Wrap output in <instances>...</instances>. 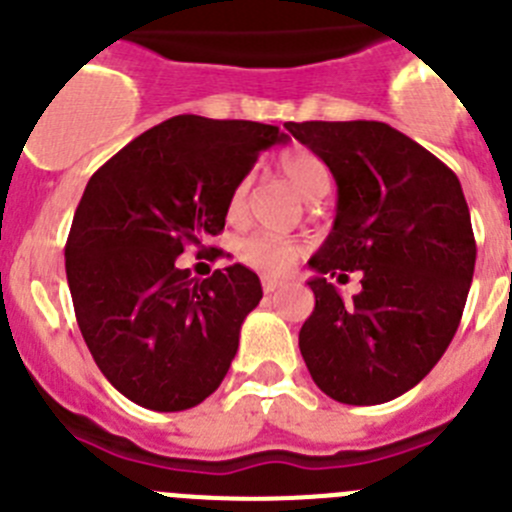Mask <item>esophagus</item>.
<instances>
[{"mask_svg":"<svg viewBox=\"0 0 512 512\" xmlns=\"http://www.w3.org/2000/svg\"><path fill=\"white\" fill-rule=\"evenodd\" d=\"M283 285H285V280H280V278H270V275H265V278H262V290H265L267 295L275 293V290H280Z\"/></svg>","mask_w":512,"mask_h":512,"instance_id":"34e87169","label":"esophagus"}]
</instances>
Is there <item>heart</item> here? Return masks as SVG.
I'll use <instances>...</instances> for the list:
<instances>
[{
  "mask_svg": "<svg viewBox=\"0 0 512 512\" xmlns=\"http://www.w3.org/2000/svg\"><path fill=\"white\" fill-rule=\"evenodd\" d=\"M278 169L305 199H318L328 191L326 164L308 148H288V151H283L278 159ZM247 194H250V179H242L232 189V197H229V217L237 219L245 212ZM300 250L303 247L293 237H275V234L265 232L250 234V237L237 242V257L245 265H250L252 270L270 272V275L290 270V265L298 260Z\"/></svg>",
  "mask_w": 512,
  "mask_h": 512,
  "instance_id": "b5f03b06",
  "label": "heart"
}]
</instances>
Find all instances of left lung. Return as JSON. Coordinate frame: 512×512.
Listing matches in <instances>:
<instances>
[{"label": "left lung", "instance_id": "obj_1", "mask_svg": "<svg viewBox=\"0 0 512 512\" xmlns=\"http://www.w3.org/2000/svg\"><path fill=\"white\" fill-rule=\"evenodd\" d=\"M331 169L336 222L308 265L315 308L300 353L318 389L353 407L417 386L450 346L475 272L460 179L424 146L379 121L285 123ZM362 270L343 301L326 277Z\"/></svg>", "mask_w": 512, "mask_h": 512}]
</instances>
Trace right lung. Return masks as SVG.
Returning <instances> with one entry per match:
<instances>
[{
	"instance_id": "obj_1",
	"label": "right lung",
	"mask_w": 512,
	"mask_h": 512,
	"mask_svg": "<svg viewBox=\"0 0 512 512\" xmlns=\"http://www.w3.org/2000/svg\"><path fill=\"white\" fill-rule=\"evenodd\" d=\"M285 141L265 123L174 116L90 176L65 245L70 295L98 369L138 407H197L227 376L260 278L229 265L199 280L176 257L222 232L234 186Z\"/></svg>"
}]
</instances>
